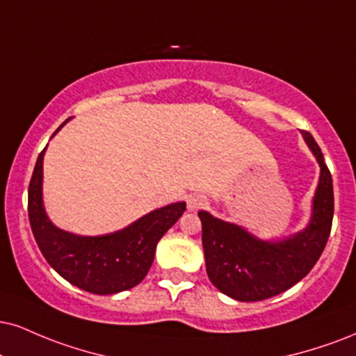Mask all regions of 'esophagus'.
Masks as SVG:
<instances>
[{
  "mask_svg": "<svg viewBox=\"0 0 356 356\" xmlns=\"http://www.w3.org/2000/svg\"><path fill=\"white\" fill-rule=\"evenodd\" d=\"M205 204H207V200H205L204 195H191L189 199H187V209H189L191 212L199 211V209H202Z\"/></svg>",
  "mask_w": 356,
  "mask_h": 356,
  "instance_id": "34e87169",
  "label": "esophagus"
}]
</instances>
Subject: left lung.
Instances as JSON below:
<instances>
[{
    "label": "left lung",
    "instance_id": "8db88e82",
    "mask_svg": "<svg viewBox=\"0 0 356 356\" xmlns=\"http://www.w3.org/2000/svg\"><path fill=\"white\" fill-rule=\"evenodd\" d=\"M302 136L320 165L305 229L289 237L265 241L207 211L199 212L207 275L234 300L259 302L285 292L314 268L327 245L333 220L332 174L310 132L302 131Z\"/></svg>",
    "mask_w": 356,
    "mask_h": 356
}]
</instances>
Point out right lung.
I'll return each instance as SVG.
<instances>
[{"instance_id": "right-lung-1", "label": "right lung", "mask_w": 356, "mask_h": 356, "mask_svg": "<svg viewBox=\"0 0 356 356\" xmlns=\"http://www.w3.org/2000/svg\"><path fill=\"white\" fill-rule=\"evenodd\" d=\"M46 147L38 157L28 189L29 224L41 254L59 275L89 293L113 295L139 285L154 262L157 242L179 220L186 211V202L156 209L111 234L66 232L53 224L42 202V159Z\"/></svg>"}]
</instances>
